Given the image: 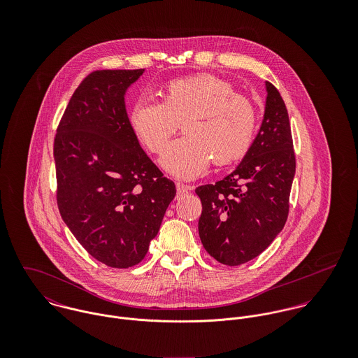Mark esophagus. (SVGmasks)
Here are the masks:
<instances>
[{"instance_id": "34e87169", "label": "esophagus", "mask_w": 358, "mask_h": 358, "mask_svg": "<svg viewBox=\"0 0 358 358\" xmlns=\"http://www.w3.org/2000/svg\"><path fill=\"white\" fill-rule=\"evenodd\" d=\"M193 187L192 186H187V185H183V183H176V190H178V196H183L186 193H189Z\"/></svg>"}]
</instances>
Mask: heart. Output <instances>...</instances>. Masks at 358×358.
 I'll list each match as a JSON object with an SVG mask.
<instances>
[{"instance_id":"b5f03b06","label":"heart","mask_w":358,"mask_h":358,"mask_svg":"<svg viewBox=\"0 0 358 358\" xmlns=\"http://www.w3.org/2000/svg\"><path fill=\"white\" fill-rule=\"evenodd\" d=\"M161 96V103H134L128 122L139 143L155 155L165 152L182 124L186 136L172 143L161 159L171 175L197 178L212 159L226 166L243 159L252 148L255 106L236 94L229 81L208 73L173 78L164 85Z\"/></svg>"}]
</instances>
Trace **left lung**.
Listing matches in <instances>:
<instances>
[{
	"label": "left lung",
	"instance_id": "1",
	"mask_svg": "<svg viewBox=\"0 0 358 358\" xmlns=\"http://www.w3.org/2000/svg\"><path fill=\"white\" fill-rule=\"evenodd\" d=\"M267 99L252 148L234 172L196 189L203 212L199 233L205 251L238 266L260 255L285 226L296 159L288 110L266 83Z\"/></svg>",
	"mask_w": 358,
	"mask_h": 358
}]
</instances>
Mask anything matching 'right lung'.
Returning <instances> with one entry per match:
<instances>
[{"label": "right lung", "mask_w": 358, "mask_h": 358, "mask_svg": "<svg viewBox=\"0 0 358 358\" xmlns=\"http://www.w3.org/2000/svg\"><path fill=\"white\" fill-rule=\"evenodd\" d=\"M143 71L88 74L53 139L59 212L84 250L114 268L143 260L176 194L128 122L124 94Z\"/></svg>", "instance_id": "add662e5"}]
</instances>
